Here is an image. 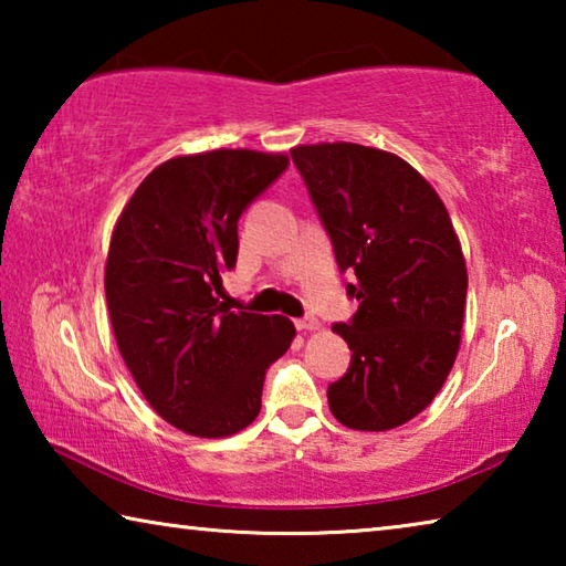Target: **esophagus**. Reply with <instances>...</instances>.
Wrapping results in <instances>:
<instances>
[{
	"instance_id": "1",
	"label": "esophagus",
	"mask_w": 566,
	"mask_h": 566,
	"mask_svg": "<svg viewBox=\"0 0 566 566\" xmlns=\"http://www.w3.org/2000/svg\"><path fill=\"white\" fill-rule=\"evenodd\" d=\"M319 327H322V322L317 317L296 319V329H300V332H314V329H319Z\"/></svg>"
}]
</instances>
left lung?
Returning <instances> with one entry per match:
<instances>
[{
    "mask_svg": "<svg viewBox=\"0 0 566 566\" xmlns=\"http://www.w3.org/2000/svg\"><path fill=\"white\" fill-rule=\"evenodd\" d=\"M359 310L332 332L349 344L329 385L332 415L387 432L432 405L454 367L467 306V262L434 187L397 155L354 142L292 149Z\"/></svg>",
    "mask_w": 566,
    "mask_h": 566,
    "instance_id": "1",
    "label": "left lung"
}]
</instances>
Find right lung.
Segmentation results:
<instances>
[{"mask_svg": "<svg viewBox=\"0 0 566 566\" xmlns=\"http://www.w3.org/2000/svg\"><path fill=\"white\" fill-rule=\"evenodd\" d=\"M286 155L212 149L151 169L114 224L104 292L114 339L149 407L191 437L242 432L294 324L229 312L214 290L237 262V222Z\"/></svg>", "mask_w": 566, "mask_h": 566, "instance_id": "1", "label": "right lung"}]
</instances>
